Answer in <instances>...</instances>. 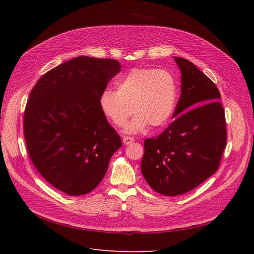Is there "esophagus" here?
<instances>
[{"label":"esophagus","mask_w":254,"mask_h":254,"mask_svg":"<svg viewBox=\"0 0 254 254\" xmlns=\"http://www.w3.org/2000/svg\"><path fill=\"white\" fill-rule=\"evenodd\" d=\"M134 141H135L134 138H131V137H127V136H125V137L123 138V142H124V144H126V145H128V144L132 143Z\"/></svg>","instance_id":"1"}]
</instances>
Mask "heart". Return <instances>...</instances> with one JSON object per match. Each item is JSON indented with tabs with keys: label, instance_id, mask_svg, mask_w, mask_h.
<instances>
[{
	"label": "heart",
	"instance_id": "obj_1",
	"mask_svg": "<svg viewBox=\"0 0 254 254\" xmlns=\"http://www.w3.org/2000/svg\"><path fill=\"white\" fill-rule=\"evenodd\" d=\"M116 86L117 90L105 88L100 95L101 111L114 126L123 127L131 108L135 115L125 127L127 134L168 125L177 98L175 80L169 72L136 68L120 77Z\"/></svg>",
	"mask_w": 254,
	"mask_h": 254
}]
</instances>
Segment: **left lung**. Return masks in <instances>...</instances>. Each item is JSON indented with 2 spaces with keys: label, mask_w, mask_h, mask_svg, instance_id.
Wrapping results in <instances>:
<instances>
[{
  "label": "left lung",
  "mask_w": 254,
  "mask_h": 254,
  "mask_svg": "<svg viewBox=\"0 0 254 254\" xmlns=\"http://www.w3.org/2000/svg\"><path fill=\"white\" fill-rule=\"evenodd\" d=\"M174 60L181 72L175 120L156 138L144 141L141 162L146 182L168 196L189 192L214 174L226 146L218 88L191 62Z\"/></svg>",
  "instance_id": "8db88e82"
}]
</instances>
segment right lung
I'll use <instances>...</instances> for the list:
<instances>
[{"label":"right lung","instance_id":"obj_1","mask_svg":"<svg viewBox=\"0 0 254 254\" xmlns=\"http://www.w3.org/2000/svg\"><path fill=\"white\" fill-rule=\"evenodd\" d=\"M122 65L78 57L38 80L26 103L23 132L42 177L69 195L95 190L122 140L100 108V95Z\"/></svg>","mask_w":254,"mask_h":254}]
</instances>
